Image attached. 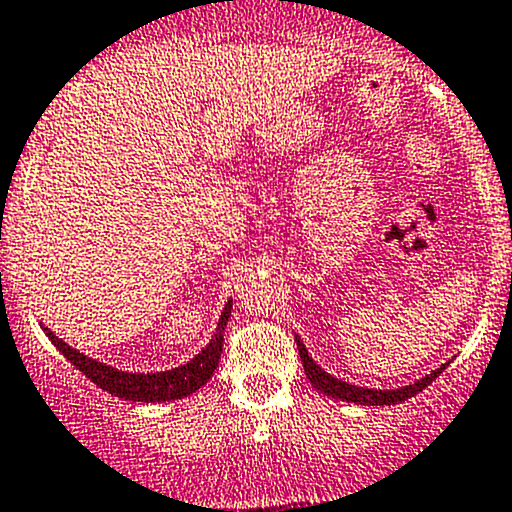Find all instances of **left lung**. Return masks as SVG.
I'll return each mask as SVG.
<instances>
[{"instance_id":"8db88e82","label":"left lung","mask_w":512,"mask_h":512,"mask_svg":"<svg viewBox=\"0 0 512 512\" xmlns=\"http://www.w3.org/2000/svg\"><path fill=\"white\" fill-rule=\"evenodd\" d=\"M295 342H298L302 368H305V376H307V381L312 383V388H317L320 393L329 395V398H334V400H346V403H356V405H395V403H403V400H408V398H412V395L420 393V390H425L434 381V378H437L439 373L447 368V364H442L439 368H434L432 373L422 376L420 381L410 383V386H403V388L378 390V388L351 386V383L342 381V378H334L332 373L324 371V368L317 364V361L312 359L310 354H307L305 344H302L300 337H295Z\"/></svg>"}]
</instances>
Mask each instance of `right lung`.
I'll list each match as a JSON object with an SVG mask.
<instances>
[{"label": "right lung", "mask_w": 512, "mask_h": 512, "mask_svg": "<svg viewBox=\"0 0 512 512\" xmlns=\"http://www.w3.org/2000/svg\"><path fill=\"white\" fill-rule=\"evenodd\" d=\"M229 315H232V298L224 302V310L219 315L217 329H214L212 339L207 342L205 349L200 354H195L188 364L168 368V371H151V373H136V371H122V368H114L102 361L92 359V356L82 354V351L73 349L70 344H65L63 339H58L46 324L41 322L46 337L56 344V349L65 359L70 361L78 371L85 373L92 383H97L107 393L117 395L124 400H136V403H166V400H180L188 398L205 386L212 378L214 368L219 366V356H222V344H224V327H227Z\"/></svg>", "instance_id": "right-lung-1"}]
</instances>
